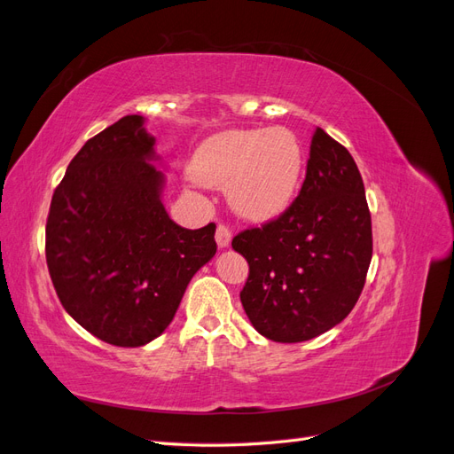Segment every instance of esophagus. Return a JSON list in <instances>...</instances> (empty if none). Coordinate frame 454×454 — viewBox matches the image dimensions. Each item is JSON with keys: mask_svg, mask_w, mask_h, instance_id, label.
I'll return each mask as SVG.
<instances>
[{"mask_svg": "<svg viewBox=\"0 0 454 454\" xmlns=\"http://www.w3.org/2000/svg\"><path fill=\"white\" fill-rule=\"evenodd\" d=\"M231 237H232L231 229L225 223H219L215 229V242L219 248H227V246L231 244Z\"/></svg>", "mask_w": 454, "mask_h": 454, "instance_id": "1", "label": "esophagus"}]
</instances>
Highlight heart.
I'll return each instance as SVG.
<instances>
[{"mask_svg":"<svg viewBox=\"0 0 454 454\" xmlns=\"http://www.w3.org/2000/svg\"><path fill=\"white\" fill-rule=\"evenodd\" d=\"M303 172V151L286 129L219 132L191 160V176L206 187H227L232 210L267 222L292 204Z\"/></svg>","mask_w":454,"mask_h":454,"instance_id":"1","label":"heart"}]
</instances>
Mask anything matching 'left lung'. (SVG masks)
<instances>
[{"instance_id": "8db88e82", "label": "left lung", "mask_w": 454, "mask_h": 454, "mask_svg": "<svg viewBox=\"0 0 454 454\" xmlns=\"http://www.w3.org/2000/svg\"><path fill=\"white\" fill-rule=\"evenodd\" d=\"M232 248L250 265L240 301L263 337L301 342L345 320L373 255L365 189L348 149L316 127L295 200L239 232Z\"/></svg>"}]
</instances>
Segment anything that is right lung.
Wrapping results in <instances>:
<instances>
[{
  "label": "right lung",
  "instance_id": "obj_1",
  "mask_svg": "<svg viewBox=\"0 0 454 454\" xmlns=\"http://www.w3.org/2000/svg\"><path fill=\"white\" fill-rule=\"evenodd\" d=\"M153 145L142 115L96 134L54 189L47 217L45 257L62 307L115 347L159 337L217 250L215 223L184 229L164 210Z\"/></svg>",
  "mask_w": 454,
  "mask_h": 454
}]
</instances>
